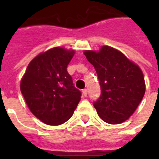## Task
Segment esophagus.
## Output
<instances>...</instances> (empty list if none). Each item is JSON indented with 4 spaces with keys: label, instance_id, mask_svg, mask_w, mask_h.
<instances>
[{
    "label": "esophagus",
    "instance_id": "obj_1",
    "mask_svg": "<svg viewBox=\"0 0 159 159\" xmlns=\"http://www.w3.org/2000/svg\"><path fill=\"white\" fill-rule=\"evenodd\" d=\"M82 94L84 97H87V89H83L82 90Z\"/></svg>",
    "mask_w": 159,
    "mask_h": 159
}]
</instances>
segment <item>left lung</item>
Listing matches in <instances>:
<instances>
[{
  "instance_id": "1",
  "label": "left lung",
  "mask_w": 159,
  "mask_h": 159,
  "mask_svg": "<svg viewBox=\"0 0 159 159\" xmlns=\"http://www.w3.org/2000/svg\"><path fill=\"white\" fill-rule=\"evenodd\" d=\"M97 73L102 94L93 106L102 120L117 125L135 111L145 93L143 72L116 48L102 46L99 52L86 50Z\"/></svg>"
}]
</instances>
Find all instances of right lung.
Instances as JSON below:
<instances>
[{
  "instance_id": "obj_1",
  "label": "right lung",
  "mask_w": 159,
  "mask_h": 159,
  "mask_svg": "<svg viewBox=\"0 0 159 159\" xmlns=\"http://www.w3.org/2000/svg\"><path fill=\"white\" fill-rule=\"evenodd\" d=\"M74 50L55 47L36 56L26 68L20 91L29 109L46 125L68 120L81 100L67 67Z\"/></svg>"
}]
</instances>
